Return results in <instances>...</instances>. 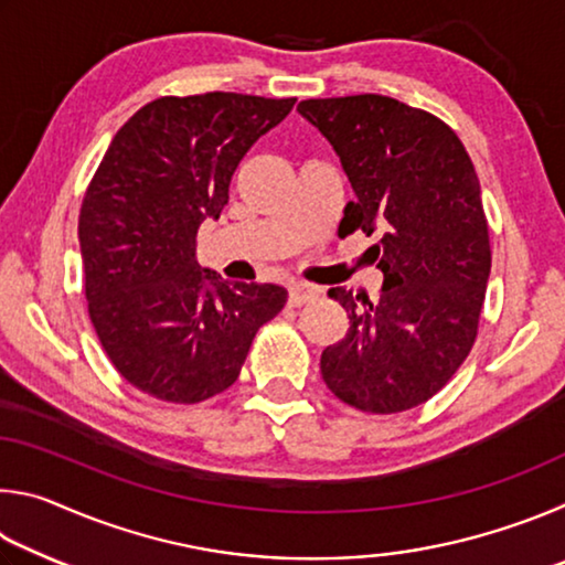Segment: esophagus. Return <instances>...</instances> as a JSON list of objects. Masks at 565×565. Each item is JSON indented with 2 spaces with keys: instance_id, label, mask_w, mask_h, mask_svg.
Wrapping results in <instances>:
<instances>
[{
  "instance_id": "obj_1",
  "label": "esophagus",
  "mask_w": 565,
  "mask_h": 565,
  "mask_svg": "<svg viewBox=\"0 0 565 565\" xmlns=\"http://www.w3.org/2000/svg\"><path fill=\"white\" fill-rule=\"evenodd\" d=\"M317 294H319V291L313 289V286L303 284V281H296V284L289 286V303H291V306L309 303L311 299H317Z\"/></svg>"
}]
</instances>
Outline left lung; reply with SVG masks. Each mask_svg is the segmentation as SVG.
<instances>
[{
    "mask_svg": "<svg viewBox=\"0 0 565 565\" xmlns=\"http://www.w3.org/2000/svg\"><path fill=\"white\" fill-rule=\"evenodd\" d=\"M356 199L339 234L361 228L384 274L376 301L329 289L349 331L321 353L331 394L366 414H398L438 394L471 351L491 274L489 224L473 161L456 131L408 104L356 94L306 99Z\"/></svg>",
    "mask_w": 565,
    "mask_h": 565,
    "instance_id": "left-lung-1",
    "label": "left lung"
}]
</instances>
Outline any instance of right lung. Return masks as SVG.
<instances>
[{
    "instance_id": "1",
    "label": "right lung",
    "mask_w": 565,
    "mask_h": 565,
    "mask_svg": "<svg viewBox=\"0 0 565 565\" xmlns=\"http://www.w3.org/2000/svg\"><path fill=\"white\" fill-rule=\"evenodd\" d=\"M294 102L161 97L111 139L84 194L79 246L92 327L134 388L171 404L222 394L284 309V286L202 269L196 232L222 214L238 161Z\"/></svg>"
}]
</instances>
